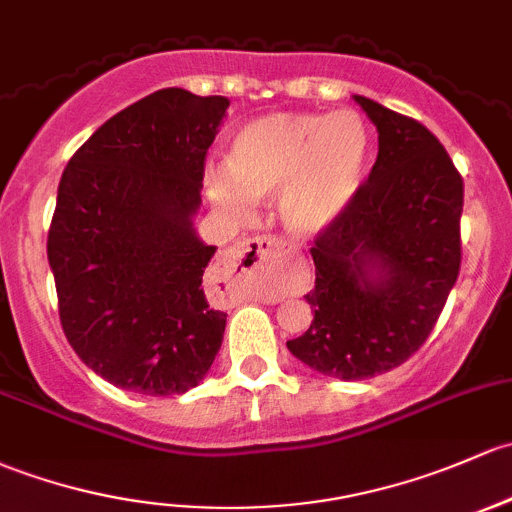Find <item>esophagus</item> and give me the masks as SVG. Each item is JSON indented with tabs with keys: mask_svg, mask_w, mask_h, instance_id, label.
<instances>
[{
	"mask_svg": "<svg viewBox=\"0 0 512 512\" xmlns=\"http://www.w3.org/2000/svg\"><path fill=\"white\" fill-rule=\"evenodd\" d=\"M289 250L282 240L270 238V235H260V238H252L242 245L235 247L228 255L230 267H240L242 272H255L262 267H279L287 265ZM284 284H294L292 279H284Z\"/></svg>",
	"mask_w": 512,
	"mask_h": 512,
	"instance_id": "esophagus-1",
	"label": "esophagus"
}]
</instances>
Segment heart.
Returning a JSON list of instances; mask_svg holds the SVG:
<instances>
[{"label": "heart", "mask_w": 512, "mask_h": 512, "mask_svg": "<svg viewBox=\"0 0 512 512\" xmlns=\"http://www.w3.org/2000/svg\"><path fill=\"white\" fill-rule=\"evenodd\" d=\"M370 157L373 134L358 112H279L235 132L225 174H208V196L235 218H250L252 201L279 193L287 228L316 235L358 196Z\"/></svg>", "instance_id": "1"}]
</instances>
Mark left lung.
Returning <instances> with one entry per match:
<instances>
[{"instance_id": "1", "label": "left lung", "mask_w": 512, "mask_h": 512, "mask_svg": "<svg viewBox=\"0 0 512 512\" xmlns=\"http://www.w3.org/2000/svg\"><path fill=\"white\" fill-rule=\"evenodd\" d=\"M378 127V159L346 213L316 235L309 331L287 341L328 378L405 363L437 324L461 267L464 179L412 117L355 95Z\"/></svg>"}]
</instances>
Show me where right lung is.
<instances>
[{
    "label": "right lung",
    "mask_w": 512,
    "mask_h": 512,
    "mask_svg": "<svg viewBox=\"0 0 512 512\" xmlns=\"http://www.w3.org/2000/svg\"><path fill=\"white\" fill-rule=\"evenodd\" d=\"M230 100L164 88L95 129L58 184L48 265L78 358L139 395H181L220 351L206 299L215 247L193 230L206 154Z\"/></svg>",
    "instance_id": "obj_1"
}]
</instances>
